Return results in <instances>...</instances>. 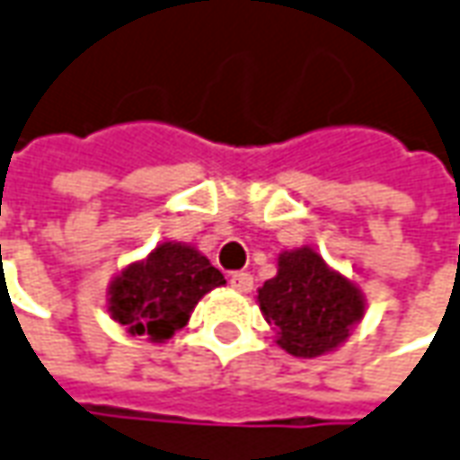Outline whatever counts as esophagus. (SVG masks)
Listing matches in <instances>:
<instances>
[{"mask_svg": "<svg viewBox=\"0 0 460 460\" xmlns=\"http://www.w3.org/2000/svg\"><path fill=\"white\" fill-rule=\"evenodd\" d=\"M230 286H233L235 291H240V294H248L252 288V276L251 273H245V270H237V273L230 276Z\"/></svg>", "mask_w": 460, "mask_h": 460, "instance_id": "obj_1", "label": "esophagus"}]
</instances>
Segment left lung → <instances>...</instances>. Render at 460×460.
Listing matches in <instances>:
<instances>
[{"label":"left lung","instance_id":"obj_1","mask_svg":"<svg viewBox=\"0 0 460 460\" xmlns=\"http://www.w3.org/2000/svg\"><path fill=\"white\" fill-rule=\"evenodd\" d=\"M258 301L279 344L294 357L332 352L365 314L359 291L309 248L280 255L279 276L263 283Z\"/></svg>","mask_w":460,"mask_h":460}]
</instances>
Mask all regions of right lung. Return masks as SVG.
<instances>
[{"mask_svg":"<svg viewBox=\"0 0 460 460\" xmlns=\"http://www.w3.org/2000/svg\"><path fill=\"white\" fill-rule=\"evenodd\" d=\"M217 286H225V276L205 255L190 245L164 243L111 283L108 309L131 334L162 341L181 329L197 301Z\"/></svg>","mask_w":460,"mask_h":460,"instance_id":"1","label":"right lung"}]
</instances>
